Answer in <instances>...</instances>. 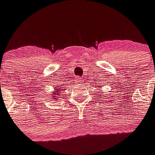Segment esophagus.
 <instances>
[{
    "mask_svg": "<svg viewBox=\"0 0 155 155\" xmlns=\"http://www.w3.org/2000/svg\"><path fill=\"white\" fill-rule=\"evenodd\" d=\"M77 81H78V82L82 81V79H81V78H77Z\"/></svg>",
    "mask_w": 155,
    "mask_h": 155,
    "instance_id": "34e87169",
    "label": "esophagus"
}]
</instances>
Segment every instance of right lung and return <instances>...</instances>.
<instances>
[{"instance_id": "obj_1", "label": "right lung", "mask_w": 155, "mask_h": 155, "mask_svg": "<svg viewBox=\"0 0 155 155\" xmlns=\"http://www.w3.org/2000/svg\"><path fill=\"white\" fill-rule=\"evenodd\" d=\"M56 91H58V92H55V93H54V94H53V97H52V98L54 97V98L53 99V101H55V99H56V98H55V95H61V94H60V91H61V87H60V88H57V87H56ZM61 91H62V89H61Z\"/></svg>"}]
</instances>
